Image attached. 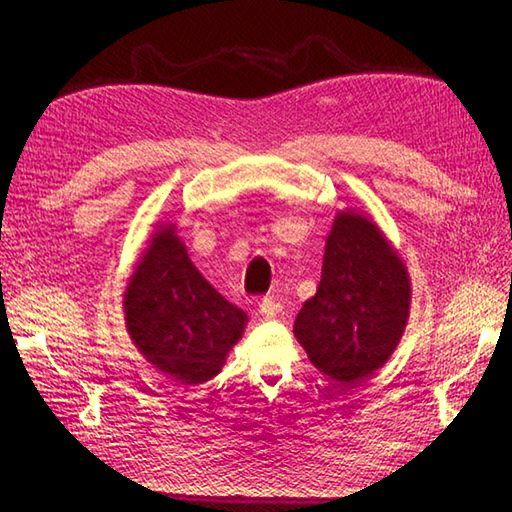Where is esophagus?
I'll list each match as a JSON object with an SVG mask.
<instances>
[{
	"label": "esophagus",
	"instance_id": "esophagus-1",
	"mask_svg": "<svg viewBox=\"0 0 512 512\" xmlns=\"http://www.w3.org/2000/svg\"><path fill=\"white\" fill-rule=\"evenodd\" d=\"M259 312H262L266 319H273L281 312V303H277L273 297H266L262 299V303H259Z\"/></svg>",
	"mask_w": 512,
	"mask_h": 512
}]
</instances>
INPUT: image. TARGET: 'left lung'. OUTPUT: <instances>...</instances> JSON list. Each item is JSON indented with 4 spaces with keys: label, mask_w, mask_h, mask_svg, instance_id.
Instances as JSON below:
<instances>
[{
    "label": "left lung",
    "mask_w": 512,
    "mask_h": 512,
    "mask_svg": "<svg viewBox=\"0 0 512 512\" xmlns=\"http://www.w3.org/2000/svg\"><path fill=\"white\" fill-rule=\"evenodd\" d=\"M409 303L407 266L369 217L347 209L332 224L317 295L297 314L295 336L314 367L354 385L396 350Z\"/></svg>",
    "instance_id": "8db88e82"
}]
</instances>
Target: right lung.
<instances>
[{
    "mask_svg": "<svg viewBox=\"0 0 512 512\" xmlns=\"http://www.w3.org/2000/svg\"><path fill=\"white\" fill-rule=\"evenodd\" d=\"M127 332L138 352L182 385H200L220 372L239 341L246 312L228 303L180 242L176 224H162L129 279Z\"/></svg>",
    "mask_w": 512,
    "mask_h": 512,
    "instance_id": "obj_1",
    "label": "right lung"
}]
</instances>
